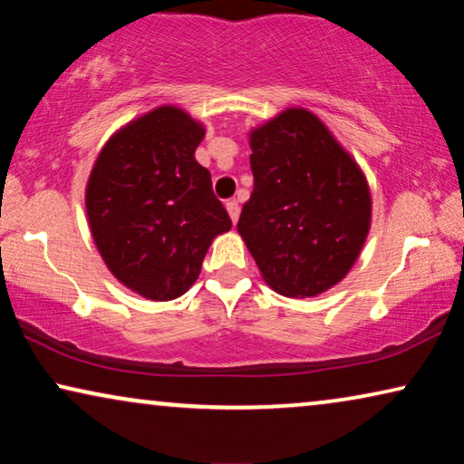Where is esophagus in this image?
I'll use <instances>...</instances> for the list:
<instances>
[{"label": "esophagus", "instance_id": "obj_1", "mask_svg": "<svg viewBox=\"0 0 464 464\" xmlns=\"http://www.w3.org/2000/svg\"><path fill=\"white\" fill-rule=\"evenodd\" d=\"M226 208H227V213H230V219L234 221V224H237L238 221V215H240V205L237 200H227L226 202Z\"/></svg>", "mask_w": 464, "mask_h": 464}]
</instances>
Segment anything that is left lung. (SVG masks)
Wrapping results in <instances>:
<instances>
[{"label":"left lung","mask_w":464,"mask_h":464,"mask_svg":"<svg viewBox=\"0 0 464 464\" xmlns=\"http://www.w3.org/2000/svg\"><path fill=\"white\" fill-rule=\"evenodd\" d=\"M253 192L238 219L266 283L289 297L340 283L365 243L370 188L323 122L287 110L251 132Z\"/></svg>","instance_id":"8db88e82"}]
</instances>
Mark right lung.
Returning <instances> with one entry per match:
<instances>
[{"mask_svg": "<svg viewBox=\"0 0 464 464\" xmlns=\"http://www.w3.org/2000/svg\"><path fill=\"white\" fill-rule=\"evenodd\" d=\"M205 129L177 107H158L116 132L86 188V213L111 275L148 300L192 287L213 238L232 227L211 173L194 151Z\"/></svg>", "mask_w": 464, "mask_h": 464, "instance_id": "right-lung-1", "label": "right lung"}]
</instances>
